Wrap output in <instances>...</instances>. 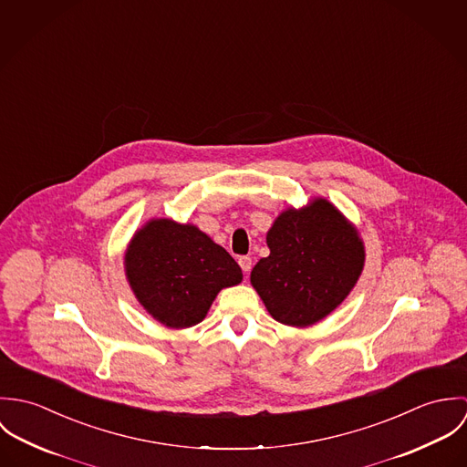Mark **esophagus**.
Returning a JSON list of instances; mask_svg holds the SVG:
<instances>
[{
    "mask_svg": "<svg viewBox=\"0 0 467 467\" xmlns=\"http://www.w3.org/2000/svg\"><path fill=\"white\" fill-rule=\"evenodd\" d=\"M239 266L244 273H250L252 269V259L250 257H239Z\"/></svg>",
    "mask_w": 467,
    "mask_h": 467,
    "instance_id": "34e87169",
    "label": "esophagus"
}]
</instances>
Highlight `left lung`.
I'll list each match as a JSON object with an SVG mask.
<instances>
[{
	"instance_id": "left-lung-1",
	"label": "left lung",
	"mask_w": 467,
	"mask_h": 467,
	"mask_svg": "<svg viewBox=\"0 0 467 467\" xmlns=\"http://www.w3.org/2000/svg\"><path fill=\"white\" fill-rule=\"evenodd\" d=\"M266 241L269 255L252 269L250 280L284 326L307 327L333 313L365 263L358 232L326 200L282 212Z\"/></svg>"
}]
</instances>
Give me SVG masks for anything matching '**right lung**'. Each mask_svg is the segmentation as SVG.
<instances>
[{
    "instance_id": "right-lung-1",
    "label": "right lung",
    "mask_w": 467,
    "mask_h": 467,
    "mask_svg": "<svg viewBox=\"0 0 467 467\" xmlns=\"http://www.w3.org/2000/svg\"><path fill=\"white\" fill-rule=\"evenodd\" d=\"M126 273L138 302L167 327L200 324L223 287L243 280L232 255L192 224L154 219L126 254Z\"/></svg>"
}]
</instances>
